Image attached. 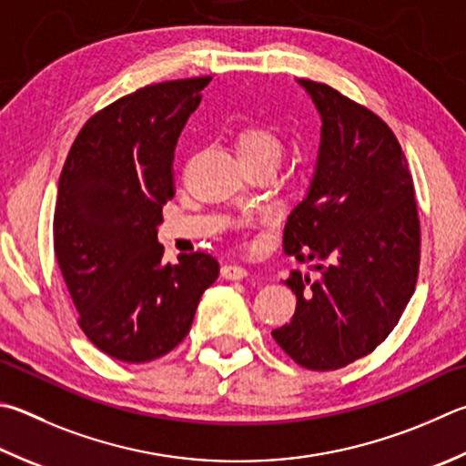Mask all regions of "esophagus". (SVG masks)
<instances>
[{"instance_id": "obj_1", "label": "esophagus", "mask_w": 466, "mask_h": 466, "mask_svg": "<svg viewBox=\"0 0 466 466\" xmlns=\"http://www.w3.org/2000/svg\"><path fill=\"white\" fill-rule=\"evenodd\" d=\"M222 277L228 279V281H240V279L248 277V268H244L240 265H224Z\"/></svg>"}]
</instances>
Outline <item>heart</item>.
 <instances>
[{
  "label": "heart",
  "instance_id": "heart-1",
  "mask_svg": "<svg viewBox=\"0 0 466 466\" xmlns=\"http://www.w3.org/2000/svg\"><path fill=\"white\" fill-rule=\"evenodd\" d=\"M236 152L242 163L277 160L283 155V138L270 124H247L236 132Z\"/></svg>",
  "mask_w": 466,
  "mask_h": 466
}]
</instances>
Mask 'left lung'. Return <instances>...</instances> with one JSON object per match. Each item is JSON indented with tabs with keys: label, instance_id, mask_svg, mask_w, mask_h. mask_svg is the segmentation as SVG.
Wrapping results in <instances>:
<instances>
[{
	"label": "left lung",
	"instance_id": "8db88e82",
	"mask_svg": "<svg viewBox=\"0 0 466 466\" xmlns=\"http://www.w3.org/2000/svg\"><path fill=\"white\" fill-rule=\"evenodd\" d=\"M299 83L321 116V145L283 250L319 265L311 279L293 270L285 281L298 308L273 338L299 367L336 370L373 352L400 321L418 281L420 218L387 122L324 83Z\"/></svg>",
	"mask_w": 466,
	"mask_h": 466
}]
</instances>
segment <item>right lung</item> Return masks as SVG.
<instances>
[{"label":"right lung","instance_id":"obj_1","mask_svg":"<svg viewBox=\"0 0 466 466\" xmlns=\"http://www.w3.org/2000/svg\"><path fill=\"white\" fill-rule=\"evenodd\" d=\"M211 77L152 83L83 124L55 206V255L93 346L122 362L165 357L189 334L219 273L206 252L163 262L157 240L175 196L177 138Z\"/></svg>","mask_w":466,"mask_h":466}]
</instances>
